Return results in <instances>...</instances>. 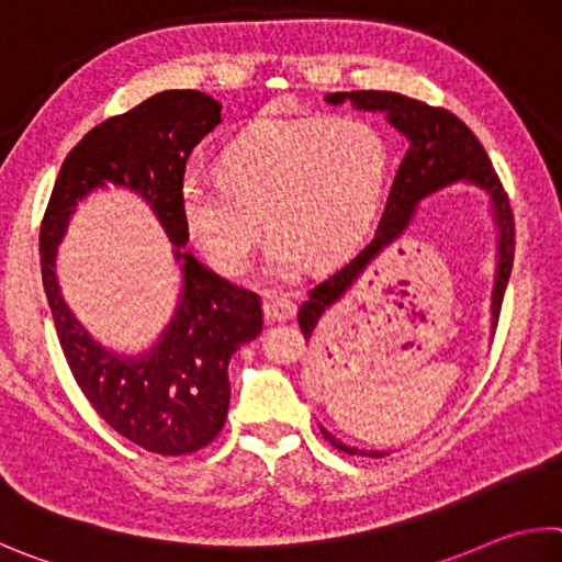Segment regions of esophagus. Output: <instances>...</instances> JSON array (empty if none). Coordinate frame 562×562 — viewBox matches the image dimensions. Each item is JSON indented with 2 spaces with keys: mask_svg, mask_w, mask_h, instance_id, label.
<instances>
[{
  "mask_svg": "<svg viewBox=\"0 0 562 562\" xmlns=\"http://www.w3.org/2000/svg\"><path fill=\"white\" fill-rule=\"evenodd\" d=\"M262 312L270 322H288L297 314V307H294V302L288 297H270L262 304Z\"/></svg>",
  "mask_w": 562,
  "mask_h": 562,
  "instance_id": "34e87169",
  "label": "esophagus"
}]
</instances>
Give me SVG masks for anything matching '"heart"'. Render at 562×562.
<instances>
[{
	"instance_id": "b5f03b06",
	"label": "heart",
	"mask_w": 562,
	"mask_h": 562,
	"mask_svg": "<svg viewBox=\"0 0 562 562\" xmlns=\"http://www.w3.org/2000/svg\"><path fill=\"white\" fill-rule=\"evenodd\" d=\"M387 167L385 139L366 120L260 117L223 147L221 175L181 177L179 213L201 252L233 274L248 268L265 221L268 270L290 274L302 258L329 262L363 238Z\"/></svg>"
}]
</instances>
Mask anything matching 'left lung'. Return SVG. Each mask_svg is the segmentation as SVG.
Wrapping results in <instances>:
<instances>
[{
    "instance_id": "obj_1",
    "label": "left lung",
    "mask_w": 562,
    "mask_h": 562,
    "mask_svg": "<svg viewBox=\"0 0 562 562\" xmlns=\"http://www.w3.org/2000/svg\"><path fill=\"white\" fill-rule=\"evenodd\" d=\"M324 100L329 105L351 103V108L363 112H383L385 120L407 139V151L401 167H397L375 236L353 258L346 260L341 268H336L329 278L316 284L310 292V300L302 304L297 322L302 331L307 334V339L319 326L326 310H331L336 302L344 300V294L359 282L361 274L369 270V265L411 228L420 201L459 181L472 183V187L482 189L488 196V211H492V223L496 231V268L492 290V326H496L506 284L514 268L516 231L512 203H508L506 191L496 177L492 161L486 157L482 142L452 112L430 108L420 103V100L405 98L401 93L351 90V93H329ZM322 432L336 450L369 457L387 454L381 450H359V447L344 445L324 427Z\"/></svg>"
}]
</instances>
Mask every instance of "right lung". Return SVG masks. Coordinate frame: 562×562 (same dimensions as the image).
<instances>
[{
  "label": "right lung",
  "instance_id": "1",
  "mask_svg": "<svg viewBox=\"0 0 562 562\" xmlns=\"http://www.w3.org/2000/svg\"><path fill=\"white\" fill-rule=\"evenodd\" d=\"M221 122V103L199 90H165L105 120L68 151L41 223V278L60 349L80 391L130 442L157 454H191L223 430L228 363L262 331L258 294L218 278L187 250L179 183L193 147ZM137 192L172 243L182 274L176 314L139 355L100 345L59 294L57 246L77 203L98 188Z\"/></svg>",
  "mask_w": 562,
  "mask_h": 562
}]
</instances>
